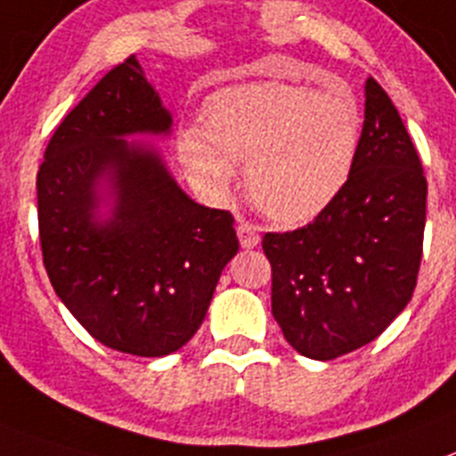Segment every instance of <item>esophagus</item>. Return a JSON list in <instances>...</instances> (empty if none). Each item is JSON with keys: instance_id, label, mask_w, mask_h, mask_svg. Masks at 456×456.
<instances>
[{"instance_id": "obj_1", "label": "esophagus", "mask_w": 456, "mask_h": 456, "mask_svg": "<svg viewBox=\"0 0 456 456\" xmlns=\"http://www.w3.org/2000/svg\"><path fill=\"white\" fill-rule=\"evenodd\" d=\"M236 233H238V240H240V245H243L245 249H252L261 243V236H258L256 224L248 223V220H243V218L238 220Z\"/></svg>"}]
</instances>
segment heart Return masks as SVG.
I'll list each match as a JSON object with an SVG mask.
<instances>
[{"instance_id": "b5f03b06", "label": "heart", "mask_w": 456, "mask_h": 456, "mask_svg": "<svg viewBox=\"0 0 456 456\" xmlns=\"http://www.w3.org/2000/svg\"><path fill=\"white\" fill-rule=\"evenodd\" d=\"M363 118L346 90L249 84L207 102V131H179L177 151L191 182L224 198L236 163H248V192L268 218L306 223L347 186L361 151Z\"/></svg>"}]
</instances>
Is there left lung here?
Segmentation results:
<instances>
[{"label": "left lung", "mask_w": 456, "mask_h": 456, "mask_svg": "<svg viewBox=\"0 0 456 456\" xmlns=\"http://www.w3.org/2000/svg\"><path fill=\"white\" fill-rule=\"evenodd\" d=\"M428 179L387 90L366 81L361 151L314 223L268 232L273 315L299 354L330 361L368 346L409 305L422 258Z\"/></svg>", "instance_id": "1"}]
</instances>
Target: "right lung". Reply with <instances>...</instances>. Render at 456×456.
<instances>
[{"label": "right lung", "instance_id": "add662e5", "mask_svg": "<svg viewBox=\"0 0 456 456\" xmlns=\"http://www.w3.org/2000/svg\"><path fill=\"white\" fill-rule=\"evenodd\" d=\"M170 125L129 56L61 120L36 179L49 281L93 338L125 354L163 356L186 346L238 252L232 213L192 202L159 154L125 138L167 134ZM104 174L117 188V211L100 225Z\"/></svg>", "mask_w": 456, "mask_h": 456}]
</instances>
